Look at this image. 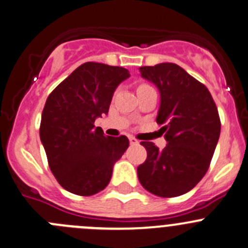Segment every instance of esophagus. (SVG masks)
<instances>
[{"label":"esophagus","instance_id":"esophagus-1","mask_svg":"<svg viewBox=\"0 0 248 248\" xmlns=\"http://www.w3.org/2000/svg\"><path fill=\"white\" fill-rule=\"evenodd\" d=\"M129 141H130V145H133V146L139 145V140L138 139L134 138V136H130V138H129Z\"/></svg>","mask_w":248,"mask_h":248}]
</instances>
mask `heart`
Segmentation results:
<instances>
[{
  "mask_svg": "<svg viewBox=\"0 0 248 248\" xmlns=\"http://www.w3.org/2000/svg\"><path fill=\"white\" fill-rule=\"evenodd\" d=\"M148 87H151L150 85L147 84H140L138 86V91H141V90H145V89H148Z\"/></svg>",
  "mask_w": 248,
  "mask_h": 248,
  "instance_id": "b5f03b06",
  "label": "heart"
}]
</instances>
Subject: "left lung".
<instances>
[{"mask_svg": "<svg viewBox=\"0 0 248 248\" xmlns=\"http://www.w3.org/2000/svg\"><path fill=\"white\" fill-rule=\"evenodd\" d=\"M141 75L161 93L157 123L168 145H141L147 158L138 167L141 185L159 197L188 192L207 173L220 135V118L211 93L175 63L141 67Z\"/></svg>", "mask_w": 248, "mask_h": 248, "instance_id": "1", "label": "left lung"}]
</instances>
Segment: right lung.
Here are the masks:
<instances>
[{
	"mask_svg": "<svg viewBox=\"0 0 248 248\" xmlns=\"http://www.w3.org/2000/svg\"><path fill=\"white\" fill-rule=\"evenodd\" d=\"M129 77L125 68L86 62L47 97L40 139L52 174L69 192L91 196L102 191L129 147L126 136H105L95 128L96 118L108 113L113 93Z\"/></svg>",
	"mask_w": 248,
	"mask_h": 248,
	"instance_id": "add662e5",
	"label": "right lung"
}]
</instances>
